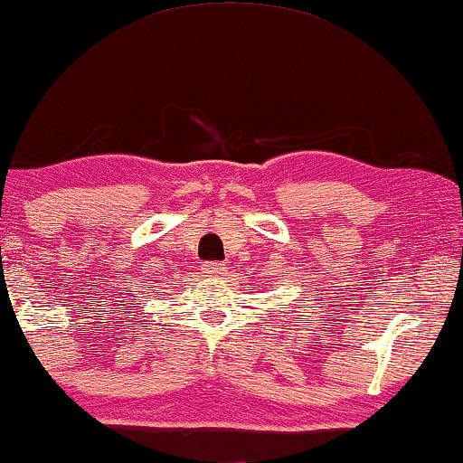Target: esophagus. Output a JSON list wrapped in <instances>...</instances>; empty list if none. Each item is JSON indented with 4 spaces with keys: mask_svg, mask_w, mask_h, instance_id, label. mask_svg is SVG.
Here are the masks:
<instances>
[{
    "mask_svg": "<svg viewBox=\"0 0 463 463\" xmlns=\"http://www.w3.org/2000/svg\"><path fill=\"white\" fill-rule=\"evenodd\" d=\"M202 271H204L208 278H219V276L225 274V265L219 263V261H208V263L202 265Z\"/></svg>",
    "mask_w": 463,
    "mask_h": 463,
    "instance_id": "esophagus-1",
    "label": "esophagus"
}]
</instances>
